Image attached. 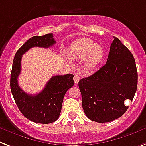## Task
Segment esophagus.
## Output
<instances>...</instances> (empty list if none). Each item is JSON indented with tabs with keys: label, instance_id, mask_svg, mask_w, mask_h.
Segmentation results:
<instances>
[{
	"label": "esophagus",
	"instance_id": "34e87169",
	"mask_svg": "<svg viewBox=\"0 0 146 146\" xmlns=\"http://www.w3.org/2000/svg\"><path fill=\"white\" fill-rule=\"evenodd\" d=\"M79 80H80V76H79L78 74H74V81L75 84H78L79 81Z\"/></svg>",
	"mask_w": 146,
	"mask_h": 146
}]
</instances>
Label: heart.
Segmentation results:
<instances>
[{
	"label": "heart",
	"mask_w": 146,
	"mask_h": 146,
	"mask_svg": "<svg viewBox=\"0 0 146 146\" xmlns=\"http://www.w3.org/2000/svg\"><path fill=\"white\" fill-rule=\"evenodd\" d=\"M68 56L76 61L84 59L85 67L87 69H93L102 61L104 50L100 45L94 44L90 38H79L70 46Z\"/></svg>",
	"instance_id": "heart-1"
}]
</instances>
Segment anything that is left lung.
<instances>
[{
	"instance_id": "left-lung-1",
	"label": "left lung",
	"mask_w": 146,
	"mask_h": 146,
	"mask_svg": "<svg viewBox=\"0 0 146 146\" xmlns=\"http://www.w3.org/2000/svg\"><path fill=\"white\" fill-rule=\"evenodd\" d=\"M138 74L133 54L117 38L111 44L106 65L78 82L82 107L90 120L98 123L119 118L127 110L137 89Z\"/></svg>"
}]
</instances>
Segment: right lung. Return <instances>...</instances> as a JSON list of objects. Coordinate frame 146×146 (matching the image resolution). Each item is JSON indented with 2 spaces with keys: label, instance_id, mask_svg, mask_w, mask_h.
<instances>
[{
  "label": "right lung",
  "instance_id": "obj_1",
  "mask_svg": "<svg viewBox=\"0 0 146 146\" xmlns=\"http://www.w3.org/2000/svg\"><path fill=\"white\" fill-rule=\"evenodd\" d=\"M56 44L53 34L35 36L27 40L16 52L10 74V89L16 106L21 113L30 121L38 123H50L59 117L64 96L74 85L72 74L52 77L41 92L30 95L23 91L18 84V77L21 72L23 55L29 49L38 46L49 48Z\"/></svg>",
  "mask_w": 146,
  "mask_h": 146
}]
</instances>
